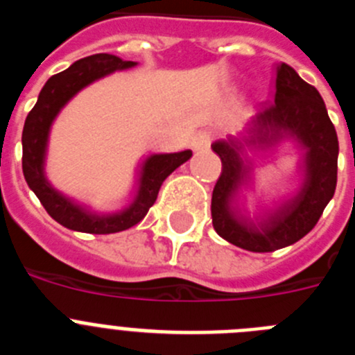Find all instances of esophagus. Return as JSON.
<instances>
[{
  "label": "esophagus",
  "mask_w": 355,
  "mask_h": 355,
  "mask_svg": "<svg viewBox=\"0 0 355 355\" xmlns=\"http://www.w3.org/2000/svg\"><path fill=\"white\" fill-rule=\"evenodd\" d=\"M211 133H199L196 139H193V150H197V153H205V150H208L209 147H211Z\"/></svg>",
  "instance_id": "esophagus-1"
}]
</instances>
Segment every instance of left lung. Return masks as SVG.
<instances>
[{"label":"left lung","instance_id":"obj_1","mask_svg":"<svg viewBox=\"0 0 355 355\" xmlns=\"http://www.w3.org/2000/svg\"><path fill=\"white\" fill-rule=\"evenodd\" d=\"M272 89L274 97L252 119L243 137H229L211 146L222 159V174L211 196L213 227L218 236L250 252H274L306 236L334 196L338 181V135L318 90L288 64L275 65ZM286 138L295 139L303 150L306 180L301 192L258 225L241 219L230 200L252 173L243 153L270 148Z\"/></svg>","mask_w":355,"mask_h":355}]
</instances>
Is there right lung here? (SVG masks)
<instances>
[{
	"mask_svg": "<svg viewBox=\"0 0 355 355\" xmlns=\"http://www.w3.org/2000/svg\"><path fill=\"white\" fill-rule=\"evenodd\" d=\"M137 65L135 62L122 60L115 55L97 53L74 62L69 69L49 78L42 87L35 106L28 114L23 130V174L28 187L39 197L46 211L64 227L89 234L121 233L139 224L155 205L159 187L175 168L192 158V150H181L171 155H150L146 159L140 175L139 193L135 200L119 213L97 215L89 211L74 200L67 199L48 183L44 175V158L48 147L49 128L65 103L74 94L92 81L106 76L119 69Z\"/></svg>",
	"mask_w": 355,
	"mask_h": 355,
	"instance_id": "1",
	"label": "right lung"
}]
</instances>
